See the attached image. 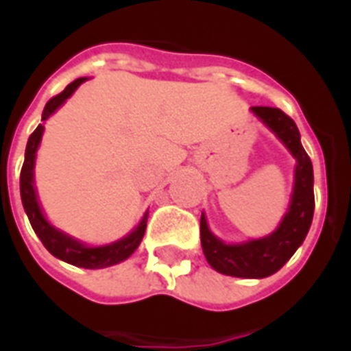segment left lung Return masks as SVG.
<instances>
[{
  "label": "left lung",
  "instance_id": "left-lung-1",
  "mask_svg": "<svg viewBox=\"0 0 351 351\" xmlns=\"http://www.w3.org/2000/svg\"><path fill=\"white\" fill-rule=\"evenodd\" d=\"M286 147L297 158L295 187L289 211L277 231L264 239L251 240L245 244H224L209 231L206 217H200V242L209 266L230 277L264 278L278 271L291 258L297 247L304 242L313 219V167L308 153L300 143L299 129L295 121L277 107H251Z\"/></svg>",
  "mask_w": 351,
  "mask_h": 351
}]
</instances>
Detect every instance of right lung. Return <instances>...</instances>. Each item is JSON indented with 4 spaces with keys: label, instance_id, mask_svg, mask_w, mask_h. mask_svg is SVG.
<instances>
[{
    "label": "right lung",
    "instance_id": "right-lung-1",
    "mask_svg": "<svg viewBox=\"0 0 351 351\" xmlns=\"http://www.w3.org/2000/svg\"><path fill=\"white\" fill-rule=\"evenodd\" d=\"M84 82L85 78L74 80L73 84H69L60 95L52 96L51 100L47 101L43 114H41V120H47V118L51 117L52 112L56 111L58 107L62 106L63 101L67 100L69 96L78 89V85L84 84ZM41 134H43V127L38 125L34 129V132L29 136L27 149H25V162L23 167H21V175H19V191H21V202H23L25 213L29 217L30 226H32L34 233L38 234V239L41 240V244L45 245L49 253H52L60 261L69 262L73 266L87 267V269L107 267L125 261L127 256H131L136 251V247L142 242L145 228H147V213L143 215L142 222L138 224L136 230L132 231L131 234H127L125 239L118 240L114 244L101 245V247H87V245L80 244L78 240L71 239L67 234L54 230L43 219L40 204L36 200L34 186H32V169H34L36 149L40 145Z\"/></svg>",
    "mask_w": 351,
    "mask_h": 351
}]
</instances>
